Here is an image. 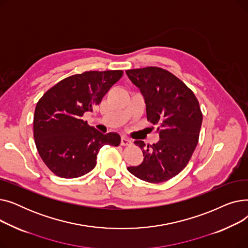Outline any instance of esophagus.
I'll return each mask as SVG.
<instances>
[{
  "instance_id": "34e87169",
  "label": "esophagus",
  "mask_w": 248,
  "mask_h": 248,
  "mask_svg": "<svg viewBox=\"0 0 248 248\" xmlns=\"http://www.w3.org/2000/svg\"><path fill=\"white\" fill-rule=\"evenodd\" d=\"M121 145L122 146H129V145H132V140H129L128 138H126V137H122Z\"/></svg>"
}]
</instances>
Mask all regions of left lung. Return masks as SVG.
Segmentation results:
<instances>
[{
  "instance_id": "left-lung-1",
  "label": "left lung",
  "mask_w": 248,
  "mask_h": 248,
  "mask_svg": "<svg viewBox=\"0 0 248 248\" xmlns=\"http://www.w3.org/2000/svg\"><path fill=\"white\" fill-rule=\"evenodd\" d=\"M145 97L147 119L158 125L160 140L148 145L136 140L144 154L129 173L149 183H162L177 176L189 163L197 147L202 111L193 91L170 71L149 66L125 71Z\"/></svg>"
}]
</instances>
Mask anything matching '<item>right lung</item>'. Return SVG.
I'll return each instance as SVG.
<instances>
[{
  "label": "right lung",
  "mask_w": 248,
  "mask_h": 248,
  "mask_svg": "<svg viewBox=\"0 0 248 248\" xmlns=\"http://www.w3.org/2000/svg\"><path fill=\"white\" fill-rule=\"evenodd\" d=\"M123 70L85 71L64 78L48 89L35 108L33 132L37 151L49 170L61 178H78L96 166L104 145L117 147L116 133L103 135L82 120L93 111Z\"/></svg>",
  "instance_id": "add662e5"
}]
</instances>
